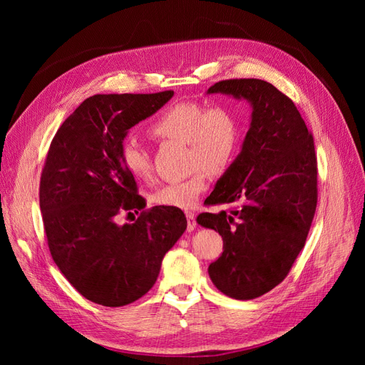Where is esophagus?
I'll return each mask as SVG.
<instances>
[{"instance_id": "esophagus-1", "label": "esophagus", "mask_w": 365, "mask_h": 365, "mask_svg": "<svg viewBox=\"0 0 365 365\" xmlns=\"http://www.w3.org/2000/svg\"><path fill=\"white\" fill-rule=\"evenodd\" d=\"M185 217H187V230L193 231V230L196 228V217H195V213L187 212V213H185Z\"/></svg>"}]
</instances>
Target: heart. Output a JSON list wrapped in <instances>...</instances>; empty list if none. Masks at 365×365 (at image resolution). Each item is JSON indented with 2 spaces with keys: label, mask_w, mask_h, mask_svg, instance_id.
Instances as JSON below:
<instances>
[{
  "label": "heart",
  "mask_w": 365,
  "mask_h": 365,
  "mask_svg": "<svg viewBox=\"0 0 365 365\" xmlns=\"http://www.w3.org/2000/svg\"><path fill=\"white\" fill-rule=\"evenodd\" d=\"M149 134L161 141L184 143L192 175L182 181L161 185L153 193L157 205L189 210L207 189L208 172L224 173L233 164L240 145V125L227 105L207 106L200 102L173 105L152 123ZM120 163L137 180H149V153L137 141L126 140L120 148Z\"/></svg>",
  "instance_id": "heart-1"
}]
</instances>
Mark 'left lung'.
Returning a JSON list of instances; mask_svg holds the SVG:
<instances>
[{
	"label": "left lung",
	"instance_id": "left-lung-1",
	"mask_svg": "<svg viewBox=\"0 0 365 365\" xmlns=\"http://www.w3.org/2000/svg\"><path fill=\"white\" fill-rule=\"evenodd\" d=\"M210 93L252 106L242 152L204 202L236 205L196 217L224 240L210 279L225 295L252 300L284 280L306 244L318 200L314 137L291 98L269 82L228 79Z\"/></svg>",
	"mask_w": 365,
	"mask_h": 365
}]
</instances>
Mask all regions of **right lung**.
I'll list each match as a JSON object with an SVG mask.
<instances>
[{"mask_svg": "<svg viewBox=\"0 0 365 365\" xmlns=\"http://www.w3.org/2000/svg\"><path fill=\"white\" fill-rule=\"evenodd\" d=\"M172 96L88 97L51 140L39 184L47 244L65 279L93 303L118 307L145 295L187 228L181 208L163 205L143 210L134 224L117 222L146 205L120 148L128 130Z\"/></svg>", "mask_w": 365, "mask_h": 365, "instance_id": "right-lung-1", "label": "right lung"}]
</instances>
